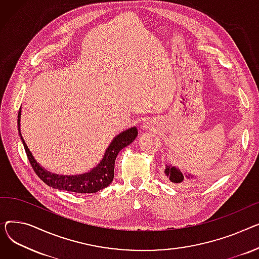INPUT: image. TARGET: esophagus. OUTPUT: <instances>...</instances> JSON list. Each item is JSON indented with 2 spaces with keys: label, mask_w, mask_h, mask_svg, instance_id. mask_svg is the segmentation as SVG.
<instances>
[{
  "label": "esophagus",
  "mask_w": 259,
  "mask_h": 259,
  "mask_svg": "<svg viewBox=\"0 0 259 259\" xmlns=\"http://www.w3.org/2000/svg\"><path fill=\"white\" fill-rule=\"evenodd\" d=\"M156 127L155 123L151 122V121H146L145 123H143V128L144 130H154Z\"/></svg>",
  "instance_id": "obj_1"
}]
</instances>
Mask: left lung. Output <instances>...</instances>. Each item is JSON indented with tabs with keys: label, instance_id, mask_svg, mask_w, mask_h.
I'll use <instances>...</instances> for the list:
<instances>
[{
	"label": "left lung",
	"instance_id": "8db88e82",
	"mask_svg": "<svg viewBox=\"0 0 259 259\" xmlns=\"http://www.w3.org/2000/svg\"><path fill=\"white\" fill-rule=\"evenodd\" d=\"M165 174L167 177L169 178V180L171 182H174V183H186L187 179L193 178L190 175L182 174V171L179 168H176V167H170V166L166 167Z\"/></svg>",
	"mask_w": 259,
	"mask_h": 259
}]
</instances>
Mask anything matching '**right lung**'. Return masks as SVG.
I'll return each instance as SVG.
<instances>
[{"instance_id": "obj_1", "label": "right lung", "mask_w": 259, "mask_h": 259, "mask_svg": "<svg viewBox=\"0 0 259 259\" xmlns=\"http://www.w3.org/2000/svg\"><path fill=\"white\" fill-rule=\"evenodd\" d=\"M18 125H19V132L21 136V130H20V118H21V111L18 115ZM137 135H138V131L136 127H131L123 133L119 134L116 138L113 140L111 145L108 147L105 151L104 158L98 164L96 168H94L91 172H88L85 175L80 176H72V177H66V176H58L50 174L49 171H46L44 168L37 164V162L34 160L33 156L30 153L28 146L26 145L24 139H21L23 141V145L26 151L27 158L31 164L34 172L37 175V177L47 184L48 186H51L52 188L58 189V190H66L71 192H77V193H95L101 189H104L108 187L114 179V168H115V160L119 151L123 147L131 144L135 139Z\"/></svg>"}]
</instances>
